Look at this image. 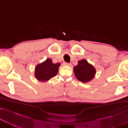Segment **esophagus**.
<instances>
[{
  "label": "esophagus",
  "mask_w": 128,
  "mask_h": 128,
  "mask_svg": "<svg viewBox=\"0 0 128 128\" xmlns=\"http://www.w3.org/2000/svg\"><path fill=\"white\" fill-rule=\"evenodd\" d=\"M64 65L65 66H71V64L70 63H68V62H64Z\"/></svg>",
  "instance_id": "obj_1"
}]
</instances>
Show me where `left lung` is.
Instances as JSON below:
<instances>
[{
  "instance_id": "left-lung-1",
  "label": "left lung",
  "mask_w": 128,
  "mask_h": 128,
  "mask_svg": "<svg viewBox=\"0 0 128 128\" xmlns=\"http://www.w3.org/2000/svg\"><path fill=\"white\" fill-rule=\"evenodd\" d=\"M77 66H74L73 70L78 80L82 82L91 81L96 73V70L92 64H89L86 59L78 61Z\"/></svg>"
}]
</instances>
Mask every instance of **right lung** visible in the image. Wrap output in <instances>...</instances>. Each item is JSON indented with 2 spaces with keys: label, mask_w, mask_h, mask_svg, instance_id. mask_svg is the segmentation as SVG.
I'll return each instance as SVG.
<instances>
[{
  "label": "right lung",
  "mask_w": 128,
  "mask_h": 128,
  "mask_svg": "<svg viewBox=\"0 0 128 128\" xmlns=\"http://www.w3.org/2000/svg\"><path fill=\"white\" fill-rule=\"evenodd\" d=\"M60 64H54L51 59L48 58L42 63L36 66L35 76L40 82H45L48 81L52 78L56 76L59 70Z\"/></svg>",
  "instance_id": "1"
}]
</instances>
